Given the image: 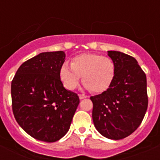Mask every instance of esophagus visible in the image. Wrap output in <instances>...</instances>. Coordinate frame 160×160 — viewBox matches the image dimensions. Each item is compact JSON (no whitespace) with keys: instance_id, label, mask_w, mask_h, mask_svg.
<instances>
[{"instance_id":"obj_1","label":"esophagus","mask_w":160,"mask_h":160,"mask_svg":"<svg viewBox=\"0 0 160 160\" xmlns=\"http://www.w3.org/2000/svg\"><path fill=\"white\" fill-rule=\"evenodd\" d=\"M79 97H80V100H83V99H85V98H87V96L85 95H79Z\"/></svg>"}]
</instances>
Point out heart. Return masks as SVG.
I'll list each match as a JSON object with an SVG mask.
<instances>
[{
	"label": "heart",
	"mask_w": 160,
	"mask_h": 160,
	"mask_svg": "<svg viewBox=\"0 0 160 160\" xmlns=\"http://www.w3.org/2000/svg\"><path fill=\"white\" fill-rule=\"evenodd\" d=\"M115 74L116 65L111 58L91 53L76 55L70 61V67L65 63L60 70V80L66 89L75 90L82 77L85 87L93 93L106 91Z\"/></svg>",
	"instance_id": "obj_1"
}]
</instances>
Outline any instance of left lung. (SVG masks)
<instances>
[{"instance_id": "obj_1", "label": "left lung", "mask_w": 160, "mask_h": 160, "mask_svg": "<svg viewBox=\"0 0 160 160\" xmlns=\"http://www.w3.org/2000/svg\"><path fill=\"white\" fill-rule=\"evenodd\" d=\"M116 65L110 87L91 96L92 118L95 128L110 139H124L137 129L148 108L145 73L134 57L119 51H109Z\"/></svg>"}]
</instances>
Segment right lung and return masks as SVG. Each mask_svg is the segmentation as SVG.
Segmentation results:
<instances>
[{
	"label": "right lung",
	"instance_id": "right-lung-1",
	"mask_svg": "<svg viewBox=\"0 0 160 160\" xmlns=\"http://www.w3.org/2000/svg\"><path fill=\"white\" fill-rule=\"evenodd\" d=\"M64 51L43 52L26 60L11 81L12 110L19 125L31 137L52 143L65 136L80 103L60 76Z\"/></svg>",
	"mask_w": 160,
	"mask_h": 160
}]
</instances>
